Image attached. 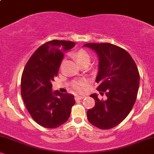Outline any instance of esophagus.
<instances>
[{
	"label": "esophagus",
	"mask_w": 154,
	"mask_h": 154,
	"mask_svg": "<svg viewBox=\"0 0 154 154\" xmlns=\"http://www.w3.org/2000/svg\"><path fill=\"white\" fill-rule=\"evenodd\" d=\"M85 96H80V95H76L75 96V101H79V100H83V99L85 98Z\"/></svg>",
	"instance_id": "34e87169"
}]
</instances>
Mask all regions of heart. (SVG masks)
Returning a JSON list of instances; mask_svg holds the SVG:
<instances>
[{"label": "heart", "mask_w": 154, "mask_h": 154, "mask_svg": "<svg viewBox=\"0 0 154 154\" xmlns=\"http://www.w3.org/2000/svg\"><path fill=\"white\" fill-rule=\"evenodd\" d=\"M72 55L79 64H83L84 62H90V56L85 50H78L73 52ZM85 82L83 81H76L73 82V87L78 91H83L85 88Z\"/></svg>", "instance_id": "heart-1"}]
</instances>
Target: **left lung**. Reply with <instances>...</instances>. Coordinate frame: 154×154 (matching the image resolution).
I'll return each instance as SVG.
<instances>
[{
	"label": "left lung",
	"instance_id": "1",
	"mask_svg": "<svg viewBox=\"0 0 154 154\" xmlns=\"http://www.w3.org/2000/svg\"><path fill=\"white\" fill-rule=\"evenodd\" d=\"M83 46L95 51L99 57L97 90L106 100H100L97 94L90 95L95 101L87 111L88 121L102 130L111 129L121 123L133 107L140 86V73L130 54L123 48L109 43H86Z\"/></svg>",
	"mask_w": 154,
	"mask_h": 154
}]
</instances>
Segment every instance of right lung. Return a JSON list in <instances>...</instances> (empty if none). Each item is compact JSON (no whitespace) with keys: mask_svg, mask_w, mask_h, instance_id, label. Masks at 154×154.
Instances as JSON below:
<instances>
[{"mask_svg":"<svg viewBox=\"0 0 154 154\" xmlns=\"http://www.w3.org/2000/svg\"><path fill=\"white\" fill-rule=\"evenodd\" d=\"M71 41L53 40L32 54L22 75L21 94L32 119L46 128H55L68 121L74 96L52 92V82L58 74L64 52L75 46Z\"/></svg>","mask_w":154,"mask_h":154,"instance_id":"add662e5","label":"right lung"}]
</instances>
